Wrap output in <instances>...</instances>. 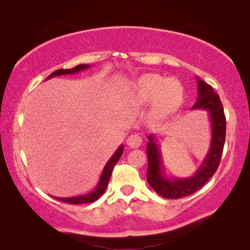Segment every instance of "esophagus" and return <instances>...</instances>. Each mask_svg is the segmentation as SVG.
Here are the masks:
<instances>
[{"label": "esophagus", "instance_id": "obj_1", "mask_svg": "<svg viewBox=\"0 0 250 250\" xmlns=\"http://www.w3.org/2000/svg\"><path fill=\"white\" fill-rule=\"evenodd\" d=\"M126 142H127V146H131V148H138L142 143V136L138 134V133H134V134H131L128 136Z\"/></svg>", "mask_w": 250, "mask_h": 250}]
</instances>
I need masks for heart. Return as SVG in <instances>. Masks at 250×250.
I'll return each instance as SVG.
<instances>
[{
  "label": "heart",
  "instance_id": "heart-1",
  "mask_svg": "<svg viewBox=\"0 0 250 250\" xmlns=\"http://www.w3.org/2000/svg\"><path fill=\"white\" fill-rule=\"evenodd\" d=\"M135 94L142 104L153 101V114L165 117L182 104L184 88L175 78L168 80L157 74H146L136 81Z\"/></svg>",
  "mask_w": 250,
  "mask_h": 250
}]
</instances>
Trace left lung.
<instances>
[{
    "label": "left lung",
    "instance_id": "1",
    "mask_svg": "<svg viewBox=\"0 0 250 250\" xmlns=\"http://www.w3.org/2000/svg\"><path fill=\"white\" fill-rule=\"evenodd\" d=\"M198 80V99L192 109H204L209 114L211 122V142L206 158L193 176L186 179L169 180L164 175L162 169V156L156 145L153 135H149L146 145L148 153V170L146 180L150 187L157 193L168 199H179L189 196L199 190L211 176L220 165L225 142L227 119H225L223 104L213 87L204 81Z\"/></svg>",
    "mask_w": 250,
    "mask_h": 250
}]
</instances>
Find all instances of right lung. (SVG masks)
I'll use <instances>...</instances> for the list:
<instances>
[{
	"label": "right lung",
	"instance_id": "obj_1",
	"mask_svg": "<svg viewBox=\"0 0 250 250\" xmlns=\"http://www.w3.org/2000/svg\"><path fill=\"white\" fill-rule=\"evenodd\" d=\"M90 66L88 64H78V66L71 68V69H58L56 71H53L52 74L47 77V80L53 76H60V75H68V74H75L78 73V71L86 69ZM123 150H124V146H121L119 148L116 150V152L112 155L110 159L108 160V163L105 164L104 170H102V174L100 176V181H99L98 186L95 187V189L92 191L91 193L84 194V196H78V197H71V198H58L54 197V199L59 200V201H63V203L67 204H73V205H78V204H87V203H93V201L98 200L100 198L104 192L107 189L109 179H110L112 169L117 162L121 158L123 155Z\"/></svg>",
	"mask_w": 250,
	"mask_h": 250
}]
</instances>
